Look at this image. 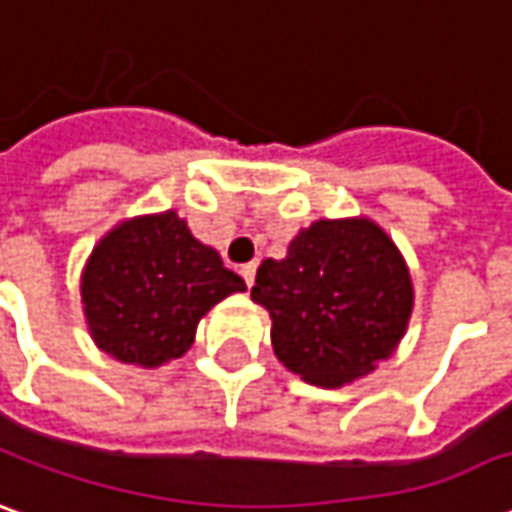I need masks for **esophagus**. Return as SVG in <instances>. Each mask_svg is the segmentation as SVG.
Here are the masks:
<instances>
[{
    "label": "esophagus",
    "mask_w": 512,
    "mask_h": 512,
    "mask_svg": "<svg viewBox=\"0 0 512 512\" xmlns=\"http://www.w3.org/2000/svg\"><path fill=\"white\" fill-rule=\"evenodd\" d=\"M255 271H257L255 263H246V266H241V277H243V283L249 285V288H252V285H255Z\"/></svg>",
    "instance_id": "1"
}]
</instances>
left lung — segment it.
<instances>
[{
  "label": "left lung",
  "mask_w": 512,
  "mask_h": 512,
  "mask_svg": "<svg viewBox=\"0 0 512 512\" xmlns=\"http://www.w3.org/2000/svg\"><path fill=\"white\" fill-rule=\"evenodd\" d=\"M252 300L269 311L274 353L291 373L342 387L401 342L412 280L373 221H316L283 260L260 263Z\"/></svg>",
  "instance_id": "1"
}]
</instances>
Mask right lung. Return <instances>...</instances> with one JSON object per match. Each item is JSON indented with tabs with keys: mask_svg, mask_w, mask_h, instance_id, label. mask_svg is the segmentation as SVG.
<instances>
[{
	"mask_svg": "<svg viewBox=\"0 0 512 512\" xmlns=\"http://www.w3.org/2000/svg\"><path fill=\"white\" fill-rule=\"evenodd\" d=\"M243 288L176 212H162L125 221L97 243L81 294L100 350L125 364L159 367L187 353L198 319Z\"/></svg>",
	"mask_w": 512,
	"mask_h": 512,
	"instance_id": "right-lung-1",
	"label": "right lung"
}]
</instances>
